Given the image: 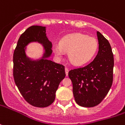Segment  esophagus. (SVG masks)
<instances>
[{
	"mask_svg": "<svg viewBox=\"0 0 125 125\" xmlns=\"http://www.w3.org/2000/svg\"><path fill=\"white\" fill-rule=\"evenodd\" d=\"M68 68H65V72H66V76H68Z\"/></svg>",
	"mask_w": 125,
	"mask_h": 125,
	"instance_id": "obj_1",
	"label": "esophagus"
}]
</instances>
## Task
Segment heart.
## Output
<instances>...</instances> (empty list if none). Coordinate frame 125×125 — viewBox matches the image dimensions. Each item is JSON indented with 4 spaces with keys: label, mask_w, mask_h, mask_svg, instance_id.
<instances>
[{
    "label": "heart",
    "mask_w": 125,
    "mask_h": 125,
    "mask_svg": "<svg viewBox=\"0 0 125 125\" xmlns=\"http://www.w3.org/2000/svg\"><path fill=\"white\" fill-rule=\"evenodd\" d=\"M97 41L93 37L76 33L65 37L59 45L53 48L55 57L61 60L68 52V59L75 66H82L88 63L97 52Z\"/></svg>",
    "instance_id": "obj_1"
}]
</instances>
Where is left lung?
Here are the masks:
<instances>
[{"label": "left lung", "mask_w": 125, "mask_h": 125, "mask_svg": "<svg viewBox=\"0 0 125 125\" xmlns=\"http://www.w3.org/2000/svg\"><path fill=\"white\" fill-rule=\"evenodd\" d=\"M98 52L88 65L68 72L77 104L93 107L99 104L109 91L113 82L114 54L109 42L97 32Z\"/></svg>", "instance_id": "obj_1"}]
</instances>
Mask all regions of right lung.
<instances>
[{
  "mask_svg": "<svg viewBox=\"0 0 125 125\" xmlns=\"http://www.w3.org/2000/svg\"><path fill=\"white\" fill-rule=\"evenodd\" d=\"M37 42L43 47L40 58H30L26 53L27 46ZM52 42L46 34V28L32 25L19 39L13 56V75L21 94L29 104L37 107H46L55 99L56 91L65 77V68L54 62L51 57Z\"/></svg>",
  "mask_w": 125,
  "mask_h": 125,
  "instance_id": "obj_1",
  "label": "right lung"
}]
</instances>
